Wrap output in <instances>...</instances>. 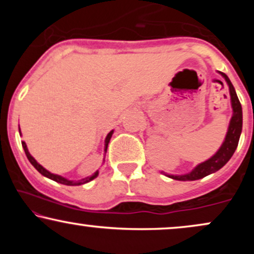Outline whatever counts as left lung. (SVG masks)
Returning a JSON list of instances; mask_svg holds the SVG:
<instances>
[{"label": "left lung", "mask_w": 254, "mask_h": 254, "mask_svg": "<svg viewBox=\"0 0 254 254\" xmlns=\"http://www.w3.org/2000/svg\"><path fill=\"white\" fill-rule=\"evenodd\" d=\"M218 74L224 78L229 88V95H230V105H232V118L229 121L228 130H227L226 137L224 141L218 148V150L211 157H209L205 161L198 164L193 170L185 174H168L165 172H161L165 176L168 178H172L174 180H180V182H191V180H198L202 178L209 176V174L215 173L218 170L223 167L227 162L229 161L230 157L233 156L235 149H237L239 139H240L241 130H243V109H241V104L239 101L237 92L235 88L233 87L232 82L223 72L218 71Z\"/></svg>", "instance_id": "left-lung-1"}]
</instances>
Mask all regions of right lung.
<instances>
[{"instance_id":"1","label":"right lung","mask_w":254,"mask_h":254,"mask_svg":"<svg viewBox=\"0 0 254 254\" xmlns=\"http://www.w3.org/2000/svg\"><path fill=\"white\" fill-rule=\"evenodd\" d=\"M19 132H21V131H20V127H19ZM20 135H21V133H20ZM112 135H113V130H111L110 132L107 133L106 138H105V148H104L105 154H106V151H107V145H109V143H110V139H111V137H112ZM21 143H22V148H24V150H25L26 156H27V159L30 160V162L32 164V166H33V167L36 168V170H37L38 172H39L40 174H43L44 177L49 178V179L54 180V182H57V183H60V184H63V185L76 186V185H82V184H86V183L92 182L93 179H95V178H97V177L99 176V170H98L97 172H94V173H93L92 176L83 178V179H81V180H69V179H66V178H64V177H62V176H58V174L51 173V172H49L48 170H46V168H44L42 165L38 164L37 160L34 159V157L32 156L31 154H30V151H28L27 145H26L25 142H21ZM104 161H105V159H104Z\"/></svg>"}]
</instances>
